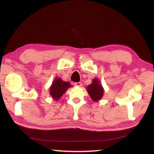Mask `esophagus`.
Wrapping results in <instances>:
<instances>
[{"label": "esophagus", "mask_w": 154, "mask_h": 154, "mask_svg": "<svg viewBox=\"0 0 154 154\" xmlns=\"http://www.w3.org/2000/svg\"><path fill=\"white\" fill-rule=\"evenodd\" d=\"M75 85H76V86H78V87H81L82 85V83L81 82H77V83H75Z\"/></svg>", "instance_id": "obj_1"}]
</instances>
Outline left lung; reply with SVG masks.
I'll return each instance as SVG.
<instances>
[{
	"label": "left lung",
	"mask_w": 154,
	"mask_h": 154,
	"mask_svg": "<svg viewBox=\"0 0 154 154\" xmlns=\"http://www.w3.org/2000/svg\"><path fill=\"white\" fill-rule=\"evenodd\" d=\"M87 92L90 96V98L94 102H98L103 98L104 94V88L97 78L92 79V83L88 85L86 88Z\"/></svg>",
	"instance_id": "obj_1"
}]
</instances>
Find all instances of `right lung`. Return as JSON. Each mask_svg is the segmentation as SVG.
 I'll return each mask as SVG.
<instances>
[{
	"mask_svg": "<svg viewBox=\"0 0 154 154\" xmlns=\"http://www.w3.org/2000/svg\"><path fill=\"white\" fill-rule=\"evenodd\" d=\"M72 87L69 82H64L61 78L56 77L49 88V94L54 100L58 101L66 92L68 88Z\"/></svg>",
	"mask_w": 154,
	"mask_h": 154,
	"instance_id": "1",
	"label": "right lung"
}]
</instances>
